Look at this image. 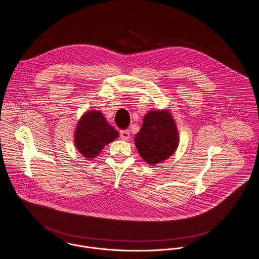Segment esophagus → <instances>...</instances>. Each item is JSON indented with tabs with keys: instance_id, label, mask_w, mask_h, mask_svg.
Listing matches in <instances>:
<instances>
[{
	"instance_id": "obj_1",
	"label": "esophagus",
	"mask_w": 259,
	"mask_h": 259,
	"mask_svg": "<svg viewBox=\"0 0 259 259\" xmlns=\"http://www.w3.org/2000/svg\"><path fill=\"white\" fill-rule=\"evenodd\" d=\"M120 138L123 141H127L130 138V132L128 130H122L120 131Z\"/></svg>"
}]
</instances>
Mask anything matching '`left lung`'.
I'll return each mask as SVG.
<instances>
[{"label":"left lung","instance_id":"1","mask_svg":"<svg viewBox=\"0 0 259 259\" xmlns=\"http://www.w3.org/2000/svg\"><path fill=\"white\" fill-rule=\"evenodd\" d=\"M179 143V131L168 110L149 111L135 136L140 156L153 165L174 155Z\"/></svg>","mask_w":259,"mask_h":259}]
</instances>
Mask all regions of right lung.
Here are the masks:
<instances>
[{
  "instance_id": "add662e5",
  "label": "right lung",
  "mask_w": 259,
  "mask_h": 259,
  "mask_svg": "<svg viewBox=\"0 0 259 259\" xmlns=\"http://www.w3.org/2000/svg\"><path fill=\"white\" fill-rule=\"evenodd\" d=\"M119 136L100 111H87L75 130V146L87 159L96 158L101 150Z\"/></svg>"
}]
</instances>
